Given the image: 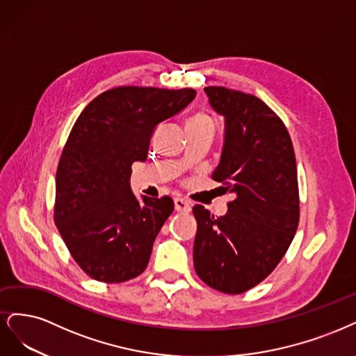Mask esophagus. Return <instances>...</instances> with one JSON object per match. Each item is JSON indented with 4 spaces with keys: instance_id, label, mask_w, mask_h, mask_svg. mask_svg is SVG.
<instances>
[{
    "instance_id": "34e87169",
    "label": "esophagus",
    "mask_w": 356,
    "mask_h": 356,
    "mask_svg": "<svg viewBox=\"0 0 356 356\" xmlns=\"http://www.w3.org/2000/svg\"><path fill=\"white\" fill-rule=\"evenodd\" d=\"M175 207L180 213H189L191 211V202L183 200V198H176L175 200Z\"/></svg>"
}]
</instances>
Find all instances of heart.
I'll return each mask as SVG.
<instances>
[{"label": "heart", "instance_id": "1", "mask_svg": "<svg viewBox=\"0 0 356 356\" xmlns=\"http://www.w3.org/2000/svg\"><path fill=\"white\" fill-rule=\"evenodd\" d=\"M188 124H201V125H211L213 127V120L209 115H204V113H198L193 118L189 120Z\"/></svg>", "mask_w": 356, "mask_h": 356}]
</instances>
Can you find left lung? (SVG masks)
I'll return each instance as SVG.
<instances>
[{"label": "left lung", "mask_w": 356, "mask_h": 356, "mask_svg": "<svg viewBox=\"0 0 356 356\" xmlns=\"http://www.w3.org/2000/svg\"><path fill=\"white\" fill-rule=\"evenodd\" d=\"M204 91L225 120L220 161L211 177L235 198L220 217L193 207V266L211 289L241 294L277 268L297 231L296 156L284 122L265 102L225 87Z\"/></svg>", "instance_id": "obj_1"}]
</instances>
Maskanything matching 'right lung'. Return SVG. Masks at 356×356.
Returning a JSON list of instances; mask_svg holds the SVG:
<instances>
[{
	"mask_svg": "<svg viewBox=\"0 0 356 356\" xmlns=\"http://www.w3.org/2000/svg\"><path fill=\"white\" fill-rule=\"evenodd\" d=\"M195 95L192 88L117 87L91 100L75 121L56 173L54 222L91 278L124 282L146 269L175 202L137 198L131 164L146 161L156 125Z\"/></svg>",
	"mask_w": 356,
	"mask_h": 356,
	"instance_id": "right-lung-1",
	"label": "right lung"
}]
</instances>
